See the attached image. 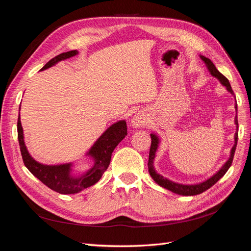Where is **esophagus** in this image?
<instances>
[{"label": "esophagus", "instance_id": "34e87169", "mask_svg": "<svg viewBox=\"0 0 251 251\" xmlns=\"http://www.w3.org/2000/svg\"><path fill=\"white\" fill-rule=\"evenodd\" d=\"M131 123H132V126L135 127V128L142 127L143 125L145 124V118H144V116H142L141 113H138L133 117Z\"/></svg>", "mask_w": 251, "mask_h": 251}]
</instances>
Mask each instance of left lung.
Returning a JSON list of instances; mask_svg holds the SVG:
<instances>
[{"mask_svg": "<svg viewBox=\"0 0 251 251\" xmlns=\"http://www.w3.org/2000/svg\"><path fill=\"white\" fill-rule=\"evenodd\" d=\"M201 59L206 64V66H207V68H208L211 75L212 76H216L218 80L221 82V84L224 85L225 87H226V89L229 92H230L231 95H234L233 94V90L231 89L230 83H229V81L227 80V77H225L223 75L220 73V71L216 68V66L213 65V63L208 58H205V56L201 55ZM234 108H235V110H237V113H238V105L237 104H235ZM234 123H235V125H237V132H235V134H234V145H233V147L231 149L230 156H229L228 161L224 164V166L222 167L216 175L212 176L211 177H209L208 180H206L205 182H202V183H200V184H196V185L177 184V183H175L173 181L168 180V178L164 177L163 176H161L159 174H156V171L154 170V167H153V160H154L157 146H159L160 140H159V138L156 137L155 134H153V133L150 134V137H151V146H150V150H149L148 169H149L150 176H151V177L153 178V181L155 183L159 184L160 186H162V187L166 188V189H168L170 191H173V192L176 193V195H181V196H196V195H200V193H202L205 190L210 188L211 186H213L214 184H216L220 180V178L227 173V170L229 169V167H230L231 164H232L233 155H234V152H235V148H237V144H238V128H239L238 116H235Z\"/></svg>", "mask_w": 251, "mask_h": 251, "instance_id": "left-lung-1", "label": "left lung"}]
</instances>
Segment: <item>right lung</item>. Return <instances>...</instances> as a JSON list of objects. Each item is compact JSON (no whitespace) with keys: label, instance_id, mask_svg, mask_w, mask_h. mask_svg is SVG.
I'll use <instances>...</instances> for the list:
<instances>
[{"label":"right lung","instance_id":"right-lung-1","mask_svg":"<svg viewBox=\"0 0 251 251\" xmlns=\"http://www.w3.org/2000/svg\"><path fill=\"white\" fill-rule=\"evenodd\" d=\"M77 54L76 50L63 52L50 60L41 70L53 66L62 60H66ZM127 135V125L125 121H119L111 125L101 137L98 139L94 146L90 148L87 154L94 160V167L80 176H71V163L61 165H43L33 160L24 143L23 128L21 125L20 114L18 119V139L21 149V154L28 170L47 187L62 195H73L82 191L85 188L95 185L102 177L105 170L108 168L111 153L119 143Z\"/></svg>","mask_w":251,"mask_h":251}]
</instances>
